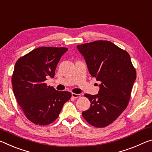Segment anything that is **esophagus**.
Returning <instances> with one entry per match:
<instances>
[{
  "label": "esophagus",
  "instance_id": "1",
  "mask_svg": "<svg viewBox=\"0 0 152 152\" xmlns=\"http://www.w3.org/2000/svg\"><path fill=\"white\" fill-rule=\"evenodd\" d=\"M72 97L74 98H78L80 97V94H76V93H72Z\"/></svg>",
  "mask_w": 152,
  "mask_h": 152
}]
</instances>
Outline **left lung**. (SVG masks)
<instances>
[{"instance_id": "obj_1", "label": "left lung", "mask_w": 152, "mask_h": 152, "mask_svg": "<svg viewBox=\"0 0 152 152\" xmlns=\"http://www.w3.org/2000/svg\"><path fill=\"white\" fill-rule=\"evenodd\" d=\"M87 65L89 73L100 81L97 95L85 94L91 102L82 113L86 122L97 128L115 121L129 104L136 71L126 50L107 40L77 46Z\"/></svg>"}]
</instances>
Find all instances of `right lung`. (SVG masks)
<instances>
[{
    "label": "right lung",
    "instance_id": "right-lung-1",
    "mask_svg": "<svg viewBox=\"0 0 152 152\" xmlns=\"http://www.w3.org/2000/svg\"><path fill=\"white\" fill-rule=\"evenodd\" d=\"M65 47H42L20 57L15 65L12 85L18 104L26 118L35 124L47 125L59 116L71 93L56 91L45 83L53 78Z\"/></svg>",
    "mask_w": 152,
    "mask_h": 152
}]
</instances>
